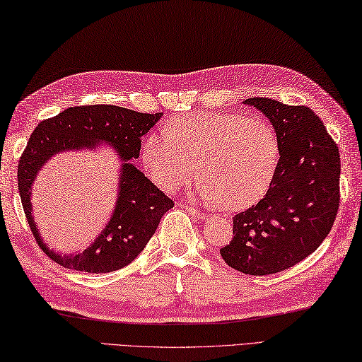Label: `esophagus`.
Segmentation results:
<instances>
[{"label": "esophagus", "mask_w": 362, "mask_h": 362, "mask_svg": "<svg viewBox=\"0 0 362 362\" xmlns=\"http://www.w3.org/2000/svg\"><path fill=\"white\" fill-rule=\"evenodd\" d=\"M186 211H187L192 216H194V218H198V220H204V218H206V214H204V212L198 211V209L192 207V206H186Z\"/></svg>", "instance_id": "obj_1"}]
</instances>
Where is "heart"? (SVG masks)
Returning <instances> with one entry per match:
<instances>
[{"label":"heart","instance_id":"b5f03b06","mask_svg":"<svg viewBox=\"0 0 362 362\" xmlns=\"http://www.w3.org/2000/svg\"><path fill=\"white\" fill-rule=\"evenodd\" d=\"M150 178L168 192L197 178L198 197L228 211H242L267 194L274 180L280 147L267 120L238 113L192 111L175 116L142 141Z\"/></svg>","mask_w":362,"mask_h":362}]
</instances>
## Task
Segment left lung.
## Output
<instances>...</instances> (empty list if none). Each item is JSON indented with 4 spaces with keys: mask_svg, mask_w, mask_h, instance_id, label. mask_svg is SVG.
<instances>
[{
    "mask_svg": "<svg viewBox=\"0 0 362 362\" xmlns=\"http://www.w3.org/2000/svg\"><path fill=\"white\" fill-rule=\"evenodd\" d=\"M274 128L280 159L259 203L234 216V237L220 249L230 268L267 276L315 252L339 207V150L315 111L268 98L246 99Z\"/></svg>",
    "mask_w": 362,
    "mask_h": 362,
    "instance_id": "8db88e82",
    "label": "left lung"
}]
</instances>
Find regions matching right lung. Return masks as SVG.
Masks as SVG:
<instances>
[{
    "instance_id": "right-lung-1",
    "label": "right lung",
    "mask_w": 362,
    "mask_h": 362,
    "mask_svg": "<svg viewBox=\"0 0 362 362\" xmlns=\"http://www.w3.org/2000/svg\"><path fill=\"white\" fill-rule=\"evenodd\" d=\"M163 113L146 115L115 105L74 107L43 120L30 134L18 163V190L24 214L38 246L54 262L69 269L102 274L130 264L155 234L163 215L173 207L138 167L141 138L156 125ZM107 145L119 156L118 198L106 228L83 252L63 255L47 245L31 214V186L54 156Z\"/></svg>"
}]
</instances>
